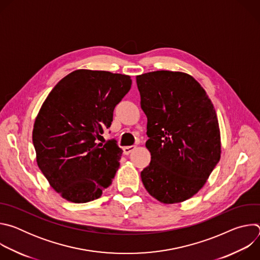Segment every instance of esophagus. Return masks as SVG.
<instances>
[{
  "label": "esophagus",
  "mask_w": 260,
  "mask_h": 260,
  "mask_svg": "<svg viewBox=\"0 0 260 260\" xmlns=\"http://www.w3.org/2000/svg\"><path fill=\"white\" fill-rule=\"evenodd\" d=\"M123 149V154L128 155L131 152H133L136 149V146H125L122 148Z\"/></svg>",
  "instance_id": "esophagus-1"
}]
</instances>
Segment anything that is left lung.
Masks as SVG:
<instances>
[{"label":"left lung","mask_w":260,"mask_h":260,"mask_svg":"<svg viewBox=\"0 0 260 260\" xmlns=\"http://www.w3.org/2000/svg\"><path fill=\"white\" fill-rule=\"evenodd\" d=\"M137 85L151 153L149 166L141 172L142 182L164 204L186 201L204 186L220 159L214 106L201 84L182 72L142 74Z\"/></svg>","instance_id":"left-lung-1"}]
</instances>
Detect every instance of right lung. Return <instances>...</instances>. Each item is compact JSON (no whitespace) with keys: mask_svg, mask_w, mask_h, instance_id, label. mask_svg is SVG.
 Here are the masks:
<instances>
[{"mask_svg":"<svg viewBox=\"0 0 260 260\" xmlns=\"http://www.w3.org/2000/svg\"><path fill=\"white\" fill-rule=\"evenodd\" d=\"M127 75L77 70L62 78L43 103L32 129L37 164L63 199H99L119 168L115 140L95 141L113 121L116 105L129 91Z\"/></svg>","mask_w":260,"mask_h":260,"instance_id":"add662e5","label":"right lung"}]
</instances>
